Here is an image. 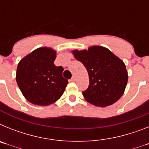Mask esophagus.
Returning a JSON list of instances; mask_svg holds the SVG:
<instances>
[{"label": "esophagus", "instance_id": "obj_1", "mask_svg": "<svg viewBox=\"0 0 149 149\" xmlns=\"http://www.w3.org/2000/svg\"><path fill=\"white\" fill-rule=\"evenodd\" d=\"M71 81H75V77H74V76L72 77V78L71 79Z\"/></svg>", "mask_w": 149, "mask_h": 149}]
</instances>
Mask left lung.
Returning a JSON list of instances; mask_svg holds the SVG:
<instances>
[{"label": "left lung", "instance_id": "8db88e82", "mask_svg": "<svg viewBox=\"0 0 149 149\" xmlns=\"http://www.w3.org/2000/svg\"><path fill=\"white\" fill-rule=\"evenodd\" d=\"M72 54L87 70L89 84L83 95L89 103L104 107L113 104L122 97L128 79L122 60L102 46L74 50Z\"/></svg>", "mask_w": 149, "mask_h": 149}]
</instances>
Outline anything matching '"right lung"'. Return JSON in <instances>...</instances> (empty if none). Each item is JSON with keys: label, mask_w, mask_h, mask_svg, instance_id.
<instances>
[{"label": "right lung", "mask_w": 149, "mask_h": 149, "mask_svg": "<svg viewBox=\"0 0 149 149\" xmlns=\"http://www.w3.org/2000/svg\"><path fill=\"white\" fill-rule=\"evenodd\" d=\"M56 52L43 47L34 50L18 64L16 82L24 98L30 103L48 106L63 94L68 80L63 77V68L54 65Z\"/></svg>", "instance_id": "obj_1"}]
</instances>
